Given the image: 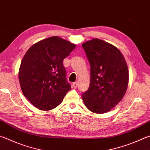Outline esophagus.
<instances>
[{"label":"esophagus","mask_w":150,"mask_h":150,"mask_svg":"<svg viewBox=\"0 0 150 150\" xmlns=\"http://www.w3.org/2000/svg\"><path fill=\"white\" fill-rule=\"evenodd\" d=\"M72 86H73V88H77V86H78V82H75V83H73L72 84Z\"/></svg>","instance_id":"1"}]
</instances>
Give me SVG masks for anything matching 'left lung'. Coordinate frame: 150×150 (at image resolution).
Returning <instances> with one entry per match:
<instances>
[{"instance_id":"1","label":"left lung","mask_w":150,"mask_h":150,"mask_svg":"<svg viewBox=\"0 0 150 150\" xmlns=\"http://www.w3.org/2000/svg\"><path fill=\"white\" fill-rule=\"evenodd\" d=\"M91 64V82L83 94L84 105L92 112L105 113L118 104L129 84V69L120 50L110 43L92 39L83 43Z\"/></svg>"}]
</instances>
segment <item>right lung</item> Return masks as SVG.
<instances>
[{"label":"right lung","mask_w":150,"mask_h":150,"mask_svg":"<svg viewBox=\"0 0 150 150\" xmlns=\"http://www.w3.org/2000/svg\"><path fill=\"white\" fill-rule=\"evenodd\" d=\"M75 47L73 43L54 36L36 42L26 52L18 77L23 95L35 107L53 110L71 89L63 60Z\"/></svg>","instance_id":"right-lung-1"}]
</instances>
